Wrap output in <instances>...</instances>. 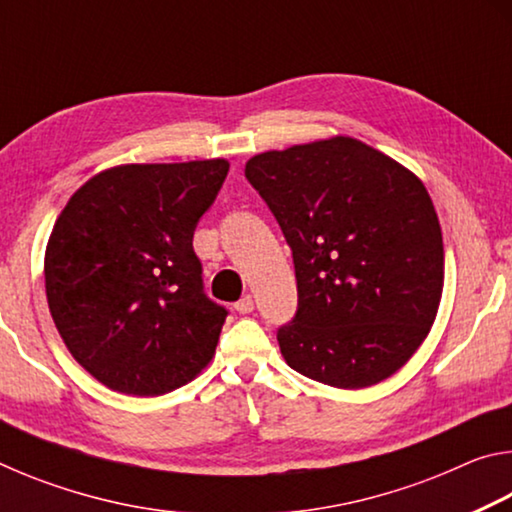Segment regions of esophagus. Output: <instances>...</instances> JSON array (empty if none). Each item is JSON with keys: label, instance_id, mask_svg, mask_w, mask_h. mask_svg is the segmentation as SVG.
Wrapping results in <instances>:
<instances>
[{"label": "esophagus", "instance_id": "esophagus-1", "mask_svg": "<svg viewBox=\"0 0 512 512\" xmlns=\"http://www.w3.org/2000/svg\"><path fill=\"white\" fill-rule=\"evenodd\" d=\"M235 309L239 311V314H250V311L255 309V300H253V296H244L241 298L237 305H235Z\"/></svg>", "mask_w": 512, "mask_h": 512}]
</instances>
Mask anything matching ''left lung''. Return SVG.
Wrapping results in <instances>:
<instances>
[{"label": "left lung", "instance_id": "obj_1", "mask_svg": "<svg viewBox=\"0 0 512 512\" xmlns=\"http://www.w3.org/2000/svg\"><path fill=\"white\" fill-rule=\"evenodd\" d=\"M293 253L298 311L277 329L309 379L366 388L427 339L445 280L438 214L422 180L354 137L266 151L246 162Z\"/></svg>", "mask_w": 512, "mask_h": 512}]
</instances>
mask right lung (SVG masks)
Wrapping results in <instances>:
<instances>
[{
	"mask_svg": "<svg viewBox=\"0 0 512 512\" xmlns=\"http://www.w3.org/2000/svg\"><path fill=\"white\" fill-rule=\"evenodd\" d=\"M228 160L121 164L69 198L45 253L60 339L103 386L153 397L210 363L228 309L203 291L194 230Z\"/></svg>",
	"mask_w": 512,
	"mask_h": 512,
	"instance_id": "1",
	"label": "right lung"
}]
</instances>
